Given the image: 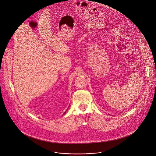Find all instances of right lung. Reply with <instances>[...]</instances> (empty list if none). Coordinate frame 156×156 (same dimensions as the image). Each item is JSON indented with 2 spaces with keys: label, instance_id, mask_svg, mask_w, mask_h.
<instances>
[{
  "label": "right lung",
  "instance_id": "obj_1",
  "mask_svg": "<svg viewBox=\"0 0 156 156\" xmlns=\"http://www.w3.org/2000/svg\"><path fill=\"white\" fill-rule=\"evenodd\" d=\"M65 113H66V112H64V114H65ZM64 114H63V115H64Z\"/></svg>",
  "mask_w": 156,
  "mask_h": 156
}]
</instances>
